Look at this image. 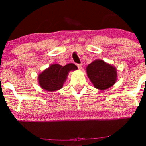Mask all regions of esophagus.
Wrapping results in <instances>:
<instances>
[{
  "label": "esophagus",
  "mask_w": 146,
  "mask_h": 146,
  "mask_svg": "<svg viewBox=\"0 0 146 146\" xmlns=\"http://www.w3.org/2000/svg\"><path fill=\"white\" fill-rule=\"evenodd\" d=\"M76 66H77L78 68L79 69H81L82 68V64H77Z\"/></svg>",
  "instance_id": "obj_1"
}]
</instances>
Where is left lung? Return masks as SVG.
Returning a JSON list of instances; mask_svg holds the SVG:
<instances>
[{
  "label": "left lung",
  "mask_w": 146,
  "mask_h": 146,
  "mask_svg": "<svg viewBox=\"0 0 146 146\" xmlns=\"http://www.w3.org/2000/svg\"><path fill=\"white\" fill-rule=\"evenodd\" d=\"M87 75L95 88L106 90L112 86L116 82L115 68L102 60H96L88 66Z\"/></svg>",
  "instance_id": "left-lung-1"
}]
</instances>
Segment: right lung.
I'll return each mask as SVG.
<instances>
[{
  "mask_svg": "<svg viewBox=\"0 0 146 146\" xmlns=\"http://www.w3.org/2000/svg\"><path fill=\"white\" fill-rule=\"evenodd\" d=\"M77 69L74 64L62 66L59 64H52L44 70L38 76V82L41 88L47 91H56L62 88L70 70Z\"/></svg>",
  "mask_w": 146,
  "mask_h": 146,
  "instance_id": "right-lung-1",
  "label": "right lung"
}]
</instances>
